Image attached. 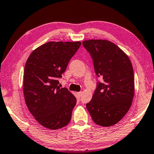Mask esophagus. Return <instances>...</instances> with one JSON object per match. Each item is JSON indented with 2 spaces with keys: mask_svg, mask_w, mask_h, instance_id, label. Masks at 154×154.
Returning a JSON list of instances; mask_svg holds the SVG:
<instances>
[{
  "mask_svg": "<svg viewBox=\"0 0 154 154\" xmlns=\"http://www.w3.org/2000/svg\"><path fill=\"white\" fill-rule=\"evenodd\" d=\"M81 94H82V92H81H81H78V93H77L78 96H79V97H81Z\"/></svg>",
  "mask_w": 154,
  "mask_h": 154,
  "instance_id": "34e87169",
  "label": "esophagus"
}]
</instances>
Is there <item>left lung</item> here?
Wrapping results in <instances>:
<instances>
[{
	"label": "left lung",
	"instance_id": "left-lung-1",
	"mask_svg": "<svg viewBox=\"0 0 154 154\" xmlns=\"http://www.w3.org/2000/svg\"><path fill=\"white\" fill-rule=\"evenodd\" d=\"M83 45L91 54L97 76L92 100L86 104L92 119L102 127H111L121 120L130 108L134 95L132 64L116 45L105 39H90Z\"/></svg>",
	"mask_w": 154,
	"mask_h": 154
}]
</instances>
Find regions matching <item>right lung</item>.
Here are the masks:
<instances>
[{
  "label": "right lung",
  "instance_id": "right-lung-1",
  "mask_svg": "<svg viewBox=\"0 0 154 154\" xmlns=\"http://www.w3.org/2000/svg\"><path fill=\"white\" fill-rule=\"evenodd\" d=\"M81 42H49L29 56L23 75V93L27 107L43 127L58 129L71 119L76 98L58 81L66 69Z\"/></svg>",
  "mask_w": 154,
  "mask_h": 154
}]
</instances>
